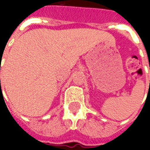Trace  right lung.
Here are the masks:
<instances>
[{"label":"right lung","mask_w":150,"mask_h":150,"mask_svg":"<svg viewBox=\"0 0 150 150\" xmlns=\"http://www.w3.org/2000/svg\"><path fill=\"white\" fill-rule=\"evenodd\" d=\"M0 82H1V80H0Z\"/></svg>","instance_id":"obj_1"}]
</instances>
